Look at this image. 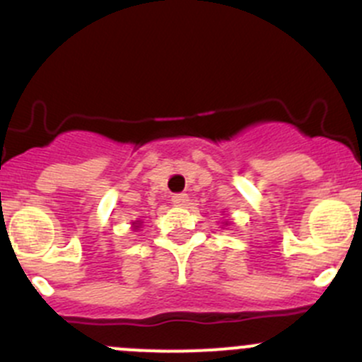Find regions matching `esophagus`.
<instances>
[{
	"label": "esophagus",
	"instance_id": "34e87169",
	"mask_svg": "<svg viewBox=\"0 0 362 362\" xmlns=\"http://www.w3.org/2000/svg\"><path fill=\"white\" fill-rule=\"evenodd\" d=\"M187 202H189V196L185 194V192H178V194L171 196V203H173L175 206H184L187 205Z\"/></svg>",
	"mask_w": 362,
	"mask_h": 362
}]
</instances>
